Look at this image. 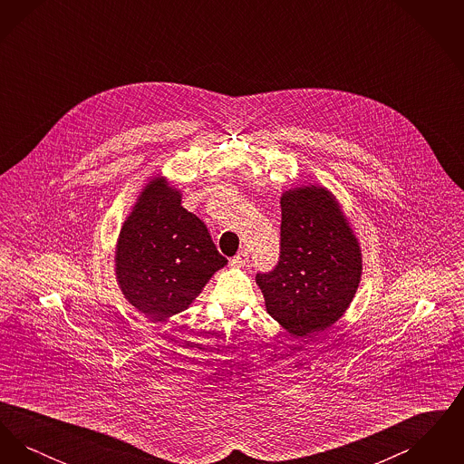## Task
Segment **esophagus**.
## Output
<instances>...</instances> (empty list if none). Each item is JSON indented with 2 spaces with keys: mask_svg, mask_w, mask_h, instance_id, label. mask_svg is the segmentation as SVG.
I'll list each match as a JSON object with an SVG mask.
<instances>
[{
  "mask_svg": "<svg viewBox=\"0 0 464 464\" xmlns=\"http://www.w3.org/2000/svg\"><path fill=\"white\" fill-rule=\"evenodd\" d=\"M246 263H248V254L243 250L231 259V266H235V267H243Z\"/></svg>",
  "mask_w": 464,
  "mask_h": 464,
  "instance_id": "esophagus-1",
  "label": "esophagus"
}]
</instances>
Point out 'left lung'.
Here are the masks:
<instances>
[{
    "mask_svg": "<svg viewBox=\"0 0 464 464\" xmlns=\"http://www.w3.org/2000/svg\"><path fill=\"white\" fill-rule=\"evenodd\" d=\"M280 259L257 273L267 313L295 337L335 324L353 301L362 250L331 191L292 188L282 195Z\"/></svg>",
    "mask_w": 464,
    "mask_h": 464,
    "instance_id": "obj_1",
    "label": "left lung"
}]
</instances>
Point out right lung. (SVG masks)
Segmentation results:
<instances>
[{
  "instance_id": "right-lung-1",
  "label": "right lung",
  "mask_w": 464,
  "mask_h": 464,
  "mask_svg": "<svg viewBox=\"0 0 464 464\" xmlns=\"http://www.w3.org/2000/svg\"><path fill=\"white\" fill-rule=\"evenodd\" d=\"M114 263L129 303L161 322L188 308L227 261L207 226L180 205V191L158 176L123 222Z\"/></svg>"
}]
</instances>
